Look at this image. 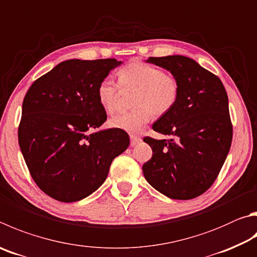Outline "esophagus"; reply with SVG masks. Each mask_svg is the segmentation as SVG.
<instances>
[{
	"label": "esophagus",
	"mask_w": 257,
	"mask_h": 257,
	"mask_svg": "<svg viewBox=\"0 0 257 257\" xmlns=\"http://www.w3.org/2000/svg\"><path fill=\"white\" fill-rule=\"evenodd\" d=\"M141 142H142V138L141 137L134 136V135H132V136H130V146H132V147L136 146V145L139 144Z\"/></svg>",
	"instance_id": "esophagus-1"
}]
</instances>
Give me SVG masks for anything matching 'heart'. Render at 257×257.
<instances>
[{
    "label": "heart",
    "instance_id": "heart-1",
    "mask_svg": "<svg viewBox=\"0 0 257 257\" xmlns=\"http://www.w3.org/2000/svg\"><path fill=\"white\" fill-rule=\"evenodd\" d=\"M118 76L121 86L138 90L134 100L137 109L112 116L109 120L111 128L128 134L141 133L152 120L153 114L164 115L179 99V81L154 65L135 60L121 68ZM96 97L108 113L118 110L119 87L110 78H103L99 83Z\"/></svg>",
    "mask_w": 257,
    "mask_h": 257
}]
</instances>
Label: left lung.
Wrapping results in <instances>:
<instances>
[{"label":"left lung","mask_w":257,"mask_h":257,"mask_svg":"<svg viewBox=\"0 0 257 257\" xmlns=\"http://www.w3.org/2000/svg\"><path fill=\"white\" fill-rule=\"evenodd\" d=\"M146 62L169 71L179 81L180 94L173 108L153 124L169 141L144 138L154 153L143 165L144 176L171 199L197 198L217 179L230 149L226 90L219 77L185 56L149 57Z\"/></svg>","instance_id":"8db88e82"}]
</instances>
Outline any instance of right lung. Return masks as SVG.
<instances>
[{
	"label": "right lung",
	"instance_id": "add662e5",
	"mask_svg": "<svg viewBox=\"0 0 257 257\" xmlns=\"http://www.w3.org/2000/svg\"><path fill=\"white\" fill-rule=\"evenodd\" d=\"M122 62L68 59L28 90L18 138L36 184L49 197L75 202L103 184L114 158L128 148V134L97 130L106 120L96 97L99 83Z\"/></svg>",
	"mask_w": 257,
	"mask_h": 257
}]
</instances>
